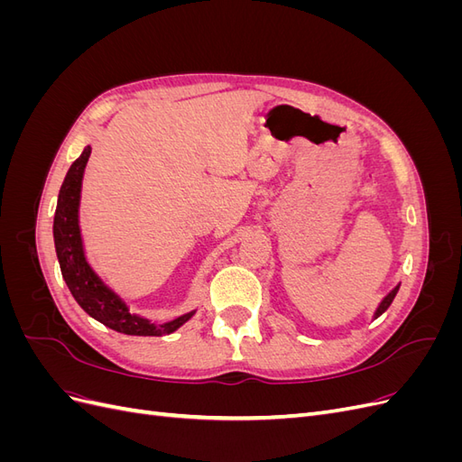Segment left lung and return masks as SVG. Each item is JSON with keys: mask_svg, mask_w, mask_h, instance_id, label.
<instances>
[{"mask_svg": "<svg viewBox=\"0 0 462 462\" xmlns=\"http://www.w3.org/2000/svg\"><path fill=\"white\" fill-rule=\"evenodd\" d=\"M397 291H399V287H395V289H393V291H391V292H389V295H387V297H385V299L382 300V304H380V309H377V310H375V318H377V316H382V314H383V312H385V310L389 309V304H391V302H393V299H395V295H397Z\"/></svg>", "mask_w": 462, "mask_h": 462, "instance_id": "obj_1", "label": "left lung"}]
</instances>
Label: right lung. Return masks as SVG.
Here are the masks:
<instances>
[{
    "instance_id": "1",
    "label": "right lung",
    "mask_w": 462,
    "mask_h": 462,
    "mask_svg": "<svg viewBox=\"0 0 462 462\" xmlns=\"http://www.w3.org/2000/svg\"><path fill=\"white\" fill-rule=\"evenodd\" d=\"M90 156V146L73 162L71 170L60 190L58 208L53 217V241L55 253H58L61 275L71 291L80 309L90 314L94 319L102 321L104 326L125 335H167L180 328L194 314L189 312L167 324L156 326L148 319L131 314L114 292H111L97 275L90 270L82 253V241L79 231V199H80V180Z\"/></svg>"
}]
</instances>
